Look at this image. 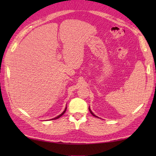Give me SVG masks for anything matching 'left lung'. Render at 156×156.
I'll return each mask as SVG.
<instances>
[{
  "instance_id": "1",
  "label": "left lung",
  "mask_w": 156,
  "mask_h": 156,
  "mask_svg": "<svg viewBox=\"0 0 156 156\" xmlns=\"http://www.w3.org/2000/svg\"><path fill=\"white\" fill-rule=\"evenodd\" d=\"M89 112H90V113H91V114H92V115H93L94 116H95V117H97V116H96V115H95L94 114V113H92V112H91V109H90V108H89Z\"/></svg>"
}]
</instances>
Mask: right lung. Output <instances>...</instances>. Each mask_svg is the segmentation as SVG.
<instances>
[{"instance_id": "obj_1", "label": "right lung", "mask_w": 156, "mask_h": 156, "mask_svg": "<svg viewBox=\"0 0 156 156\" xmlns=\"http://www.w3.org/2000/svg\"><path fill=\"white\" fill-rule=\"evenodd\" d=\"M66 110H67V108H65V111H64V112H63L62 113H61V114H60V115H59L58 116H57V117H56V118H53V119H51V120H56V119H58V118H59L60 117H61V116L63 115V114H64V113H65V112H66Z\"/></svg>"}]
</instances>
